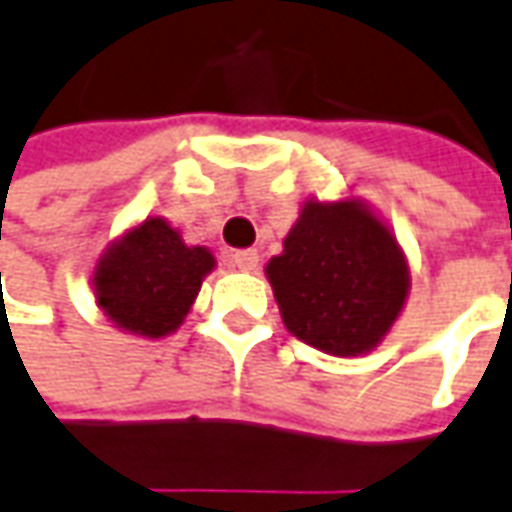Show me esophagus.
I'll return each instance as SVG.
<instances>
[{
    "label": "esophagus",
    "instance_id": "obj_1",
    "mask_svg": "<svg viewBox=\"0 0 512 512\" xmlns=\"http://www.w3.org/2000/svg\"><path fill=\"white\" fill-rule=\"evenodd\" d=\"M231 264H234L236 270L250 273V270H256V264H259V253H256V250H234V253H231Z\"/></svg>",
    "mask_w": 512,
    "mask_h": 512
}]
</instances>
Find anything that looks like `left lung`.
Segmentation results:
<instances>
[{
	"instance_id": "obj_1",
	"label": "left lung",
	"mask_w": 512,
	"mask_h": 512,
	"mask_svg": "<svg viewBox=\"0 0 512 512\" xmlns=\"http://www.w3.org/2000/svg\"><path fill=\"white\" fill-rule=\"evenodd\" d=\"M267 278L290 334L334 357L382 343L410 290L396 236L359 200L303 203Z\"/></svg>"
}]
</instances>
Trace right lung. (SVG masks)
I'll return each instance as SVG.
<instances>
[{"mask_svg":"<svg viewBox=\"0 0 512 512\" xmlns=\"http://www.w3.org/2000/svg\"><path fill=\"white\" fill-rule=\"evenodd\" d=\"M211 270L209 250L189 248L167 220L150 217L102 253L94 295L119 329L158 340L181 326Z\"/></svg>","mask_w":512,"mask_h":512,"instance_id":"add662e5","label":"right lung"}]
</instances>
